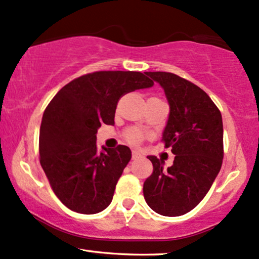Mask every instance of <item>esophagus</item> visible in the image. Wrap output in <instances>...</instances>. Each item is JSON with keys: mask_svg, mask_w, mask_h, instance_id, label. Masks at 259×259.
Instances as JSON below:
<instances>
[{"mask_svg": "<svg viewBox=\"0 0 259 259\" xmlns=\"http://www.w3.org/2000/svg\"><path fill=\"white\" fill-rule=\"evenodd\" d=\"M140 157V154L138 151H132V158L136 159V158H139Z\"/></svg>", "mask_w": 259, "mask_h": 259, "instance_id": "obj_1", "label": "esophagus"}]
</instances>
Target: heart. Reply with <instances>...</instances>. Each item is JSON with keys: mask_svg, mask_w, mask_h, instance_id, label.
I'll list each match as a JSON object with an SVG mask.
<instances>
[{"mask_svg": "<svg viewBox=\"0 0 259 259\" xmlns=\"http://www.w3.org/2000/svg\"><path fill=\"white\" fill-rule=\"evenodd\" d=\"M143 137H144L143 136V133L137 128H131L127 131V133H126L127 140H128L131 144H135V145L139 144V143L142 142Z\"/></svg>", "mask_w": 259, "mask_h": 259, "instance_id": "1", "label": "heart"}]
</instances>
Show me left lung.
Returning <instances> with one entry per match:
<instances>
[{
	"mask_svg": "<svg viewBox=\"0 0 259 259\" xmlns=\"http://www.w3.org/2000/svg\"><path fill=\"white\" fill-rule=\"evenodd\" d=\"M163 88L170 107L162 142L175 155L171 167L149 156L154 171L143 187L154 211L180 216L194 209L209 192L223 159L221 111L193 82L169 72H148Z\"/></svg>",
	"mask_w": 259,
	"mask_h": 259,
	"instance_id": "obj_1",
	"label": "left lung"
}]
</instances>
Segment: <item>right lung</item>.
Wrapping results in <instances>:
<instances>
[{
	"label": "right lung",
	"mask_w": 259,
	"mask_h": 259,
	"mask_svg": "<svg viewBox=\"0 0 259 259\" xmlns=\"http://www.w3.org/2000/svg\"><path fill=\"white\" fill-rule=\"evenodd\" d=\"M152 85L146 73H88L63 86L48 104L39 130V162L54 193L72 211L91 215L111 203L131 150L119 145L100 154L97 130L114 124L123 95Z\"/></svg>",
	"instance_id": "1"
}]
</instances>
